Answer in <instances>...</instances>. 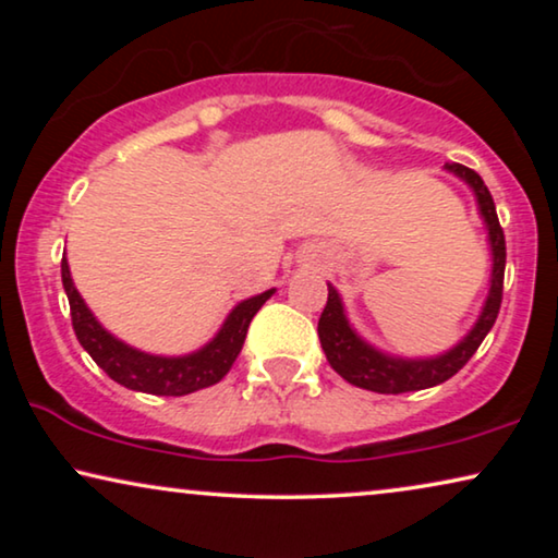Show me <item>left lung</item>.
I'll return each mask as SVG.
<instances>
[{"label":"left lung","mask_w":558,"mask_h":558,"mask_svg":"<svg viewBox=\"0 0 558 558\" xmlns=\"http://www.w3.org/2000/svg\"><path fill=\"white\" fill-rule=\"evenodd\" d=\"M447 170L468 182L472 193L477 197V210L485 220L487 241H490L493 254L490 292H487V300L483 304L477 323L472 325V330L464 335L454 348H449L447 353L434 357H396L380 353L378 348H373L371 342H365L361 335L353 330V325L348 323L338 289L327 284V304L323 315H319L317 325L319 342H323L327 363L332 365L335 373H340L348 384L365 388V391L407 393L445 384L447 378H452L454 373L475 355L480 342L485 340V335L490 332L495 319H498L502 302V277H506V235H502L498 213H495L493 195L483 178H480L475 170H470V167L449 162Z\"/></svg>","instance_id":"8db88e82"}]
</instances>
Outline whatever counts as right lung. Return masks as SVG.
Listing matches in <instances>:
<instances>
[{"label": "right lung", "instance_id": "obj_1", "mask_svg": "<svg viewBox=\"0 0 558 558\" xmlns=\"http://www.w3.org/2000/svg\"><path fill=\"white\" fill-rule=\"evenodd\" d=\"M60 277H63L68 304H71L75 338H78L83 350L117 384L132 388V391L155 396H185L218 384L239 357L251 319L274 294V289H269V292L239 302L208 345L195 350V353L167 357L142 353V350L113 338L109 330H104V325L94 317V312L88 310V304L83 302L78 289H75L65 256L63 264H60Z\"/></svg>", "mask_w": 558, "mask_h": 558}]
</instances>
